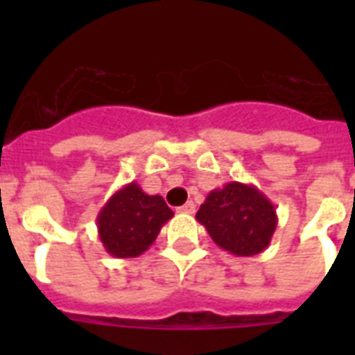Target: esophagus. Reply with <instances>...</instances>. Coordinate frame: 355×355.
Returning a JSON list of instances; mask_svg holds the SVG:
<instances>
[{
	"label": "esophagus",
	"mask_w": 355,
	"mask_h": 355,
	"mask_svg": "<svg viewBox=\"0 0 355 355\" xmlns=\"http://www.w3.org/2000/svg\"><path fill=\"white\" fill-rule=\"evenodd\" d=\"M178 211H180V214H195V205L191 200H188L186 205L178 208Z\"/></svg>",
	"instance_id": "1"
}]
</instances>
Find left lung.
Wrapping results in <instances>:
<instances>
[{
    "instance_id": "8db88e82",
    "label": "left lung",
    "mask_w": 355,
    "mask_h": 355,
    "mask_svg": "<svg viewBox=\"0 0 355 355\" xmlns=\"http://www.w3.org/2000/svg\"><path fill=\"white\" fill-rule=\"evenodd\" d=\"M195 217L217 247L234 256L265 250L278 225L275 205L256 186L236 180L210 191Z\"/></svg>"
}]
</instances>
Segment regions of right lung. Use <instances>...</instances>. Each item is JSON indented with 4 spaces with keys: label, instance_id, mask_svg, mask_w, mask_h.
Returning a JSON list of instances; mask_svg holds the SVG:
<instances>
[{
    "label": "right lung",
    "instance_id": "1",
    "mask_svg": "<svg viewBox=\"0 0 355 355\" xmlns=\"http://www.w3.org/2000/svg\"><path fill=\"white\" fill-rule=\"evenodd\" d=\"M173 210L160 195H147L139 184L123 186L97 216L103 247L114 258H136L155 243Z\"/></svg>",
    "mask_w": 355,
    "mask_h": 355
}]
</instances>
